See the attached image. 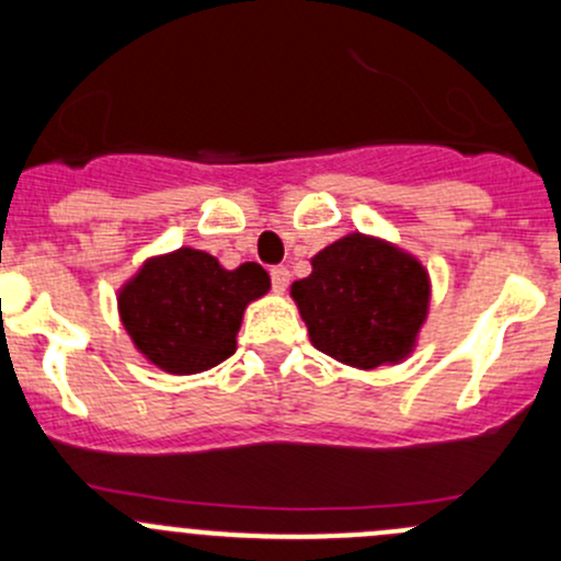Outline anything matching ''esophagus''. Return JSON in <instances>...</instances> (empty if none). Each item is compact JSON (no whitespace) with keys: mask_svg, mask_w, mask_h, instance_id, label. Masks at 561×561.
<instances>
[{"mask_svg":"<svg viewBox=\"0 0 561 561\" xmlns=\"http://www.w3.org/2000/svg\"><path fill=\"white\" fill-rule=\"evenodd\" d=\"M287 285H290V271L285 265H274L271 268V287H274V293H285Z\"/></svg>","mask_w":561,"mask_h":561,"instance_id":"34e87169","label":"esophagus"}]
</instances>
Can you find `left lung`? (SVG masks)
Returning a JSON list of instances; mask_svg holds the SVG:
<instances>
[{
	"label": "left lung",
	"instance_id": "1",
	"mask_svg": "<svg viewBox=\"0 0 561 561\" xmlns=\"http://www.w3.org/2000/svg\"><path fill=\"white\" fill-rule=\"evenodd\" d=\"M293 298L320 353L375 369L399 364L428 312V274L415 257L369 236H344L312 257Z\"/></svg>",
	"mask_w": 561,
	"mask_h": 561
}]
</instances>
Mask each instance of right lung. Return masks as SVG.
<instances>
[{"instance_id": "right-lung-1", "label": "right lung", "mask_w": 561, "mask_h": 561, "mask_svg": "<svg viewBox=\"0 0 561 561\" xmlns=\"http://www.w3.org/2000/svg\"><path fill=\"white\" fill-rule=\"evenodd\" d=\"M268 287L257 263L228 271L208 252L184 247L149 260L118 293V312L151 364L195 375L236 353L241 314Z\"/></svg>"}]
</instances>
